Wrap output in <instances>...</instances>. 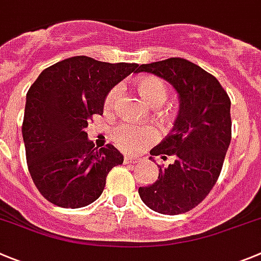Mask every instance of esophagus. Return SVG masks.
<instances>
[{"label": "esophagus", "instance_id": "1", "mask_svg": "<svg viewBox=\"0 0 261 261\" xmlns=\"http://www.w3.org/2000/svg\"><path fill=\"white\" fill-rule=\"evenodd\" d=\"M124 162H125V163L136 164V163H140L141 159H140V158H137V156H130V155H125V156H124Z\"/></svg>", "mask_w": 261, "mask_h": 261}]
</instances>
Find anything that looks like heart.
I'll return each mask as SVG.
<instances>
[{"mask_svg":"<svg viewBox=\"0 0 261 261\" xmlns=\"http://www.w3.org/2000/svg\"><path fill=\"white\" fill-rule=\"evenodd\" d=\"M136 87L141 97L154 107L162 106L168 97V87L162 79L156 76H141L136 80ZM119 93H120L119 85L109 90L103 101V107L106 111H112ZM158 137L159 133L154 126H133L128 124L119 125L111 133V138L115 145L123 151L128 152L149 146L158 140Z\"/></svg>","mask_w":261,"mask_h":261,"instance_id":"obj_1","label":"heart"}]
</instances>
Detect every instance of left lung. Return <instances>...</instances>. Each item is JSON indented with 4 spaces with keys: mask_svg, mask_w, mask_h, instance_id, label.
<instances>
[{
    "mask_svg": "<svg viewBox=\"0 0 261 261\" xmlns=\"http://www.w3.org/2000/svg\"><path fill=\"white\" fill-rule=\"evenodd\" d=\"M138 72L167 80L180 98L171 133L150 151L163 160L171 156L173 162L158 166V180L138 193L155 212L184 214L197 207L219 178L231 140L230 98L214 75L188 59L141 64Z\"/></svg>",
    "mask_w": 261,
    "mask_h": 261,
    "instance_id": "obj_1",
    "label": "left lung"
}]
</instances>
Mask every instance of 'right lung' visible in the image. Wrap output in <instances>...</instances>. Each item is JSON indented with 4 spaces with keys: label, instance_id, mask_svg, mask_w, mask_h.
I'll return each mask as SVG.
<instances>
[{
    "label": "right lung",
    "instance_id": "right-lung-1",
    "mask_svg": "<svg viewBox=\"0 0 261 261\" xmlns=\"http://www.w3.org/2000/svg\"><path fill=\"white\" fill-rule=\"evenodd\" d=\"M137 67L77 56L45 68L31 85L21 133L31 177L50 203L90 204L102 194L109 172L123 164L111 143L94 147L85 128L93 115H102L109 90Z\"/></svg>",
    "mask_w": 261,
    "mask_h": 261
}]
</instances>
